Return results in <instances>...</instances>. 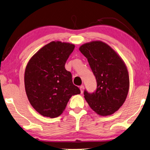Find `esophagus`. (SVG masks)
<instances>
[{
	"mask_svg": "<svg viewBox=\"0 0 150 150\" xmlns=\"http://www.w3.org/2000/svg\"><path fill=\"white\" fill-rule=\"evenodd\" d=\"M80 91H81V93L82 94L83 92V89H84V86H81L80 87Z\"/></svg>",
	"mask_w": 150,
	"mask_h": 150,
	"instance_id": "esophagus-1",
	"label": "esophagus"
}]
</instances>
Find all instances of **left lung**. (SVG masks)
<instances>
[{
	"label": "left lung",
	"instance_id": "obj_1",
	"mask_svg": "<svg viewBox=\"0 0 150 150\" xmlns=\"http://www.w3.org/2000/svg\"><path fill=\"white\" fill-rule=\"evenodd\" d=\"M79 50L87 59L97 83L93 93L84 91L87 103L102 116L114 114L123 105L129 92V76L125 63L102 41L86 43Z\"/></svg>",
	"mask_w": 150,
	"mask_h": 150
}]
</instances>
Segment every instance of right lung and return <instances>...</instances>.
Listing matches in <instances>:
<instances>
[{"label": "right lung", "instance_id": "right-lung-1", "mask_svg": "<svg viewBox=\"0 0 150 150\" xmlns=\"http://www.w3.org/2000/svg\"><path fill=\"white\" fill-rule=\"evenodd\" d=\"M74 47L72 44L51 42L28 62L24 76L25 91L31 105L43 116H59L70 97L80 93L72 83L71 73L64 67Z\"/></svg>", "mask_w": 150, "mask_h": 150}]
</instances>
